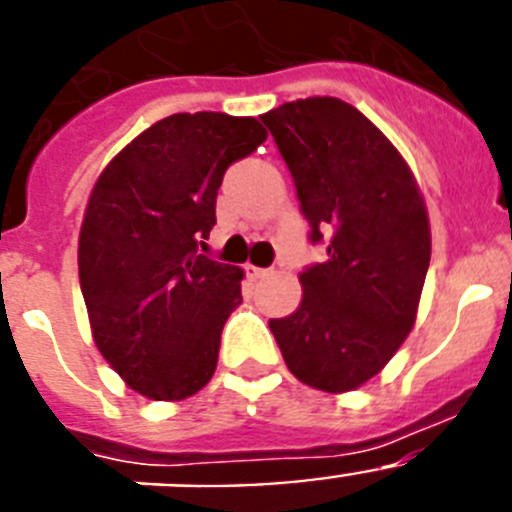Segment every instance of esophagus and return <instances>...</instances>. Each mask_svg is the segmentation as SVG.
<instances>
[{"mask_svg": "<svg viewBox=\"0 0 512 512\" xmlns=\"http://www.w3.org/2000/svg\"><path fill=\"white\" fill-rule=\"evenodd\" d=\"M269 274V269H261V266H253V264H246V277L248 279H261Z\"/></svg>", "mask_w": 512, "mask_h": 512, "instance_id": "esophagus-1", "label": "esophagus"}]
</instances>
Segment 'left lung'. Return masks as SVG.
I'll return each mask as SVG.
<instances>
[{
  "mask_svg": "<svg viewBox=\"0 0 512 512\" xmlns=\"http://www.w3.org/2000/svg\"><path fill=\"white\" fill-rule=\"evenodd\" d=\"M328 259L300 274L302 302L269 320L289 372L348 392L382 372L413 330L431 264L428 212L405 158L372 120L336 97L261 115Z\"/></svg>",
  "mask_w": 512,
  "mask_h": 512,
  "instance_id": "left-lung-1",
  "label": "left lung"
}]
</instances>
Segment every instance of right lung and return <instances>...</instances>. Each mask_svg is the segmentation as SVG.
<instances>
[{
  "label": "right lung",
  "mask_w": 512,
  "mask_h": 512,
  "mask_svg": "<svg viewBox=\"0 0 512 512\" xmlns=\"http://www.w3.org/2000/svg\"><path fill=\"white\" fill-rule=\"evenodd\" d=\"M266 140L256 117L179 112L99 174L79 235L92 336L125 382L184 400L215 374L220 333L241 305V266L200 253L230 164Z\"/></svg>",
  "instance_id": "obj_1"
}]
</instances>
